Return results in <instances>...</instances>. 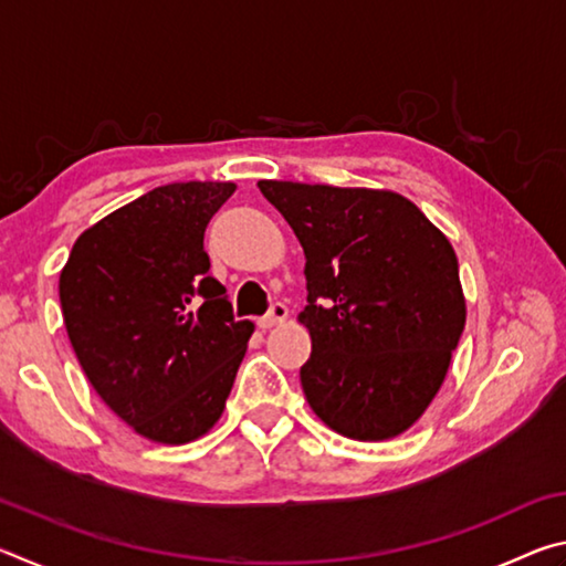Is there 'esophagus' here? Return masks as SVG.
<instances>
[{"label":"esophagus","mask_w":566,"mask_h":566,"mask_svg":"<svg viewBox=\"0 0 566 566\" xmlns=\"http://www.w3.org/2000/svg\"><path fill=\"white\" fill-rule=\"evenodd\" d=\"M286 306L284 304H272V310H270V314H264L262 319H256V327L260 329H272V327H276V324H282L284 319H286Z\"/></svg>","instance_id":"1"}]
</instances>
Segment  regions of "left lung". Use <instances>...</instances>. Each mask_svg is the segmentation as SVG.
I'll return each mask as SVG.
<instances>
[{
  "instance_id": "1",
  "label": "left lung",
  "mask_w": 566,
  "mask_h": 566,
  "mask_svg": "<svg viewBox=\"0 0 566 566\" xmlns=\"http://www.w3.org/2000/svg\"><path fill=\"white\" fill-rule=\"evenodd\" d=\"M304 249L314 415L342 437L385 442L415 424L447 377L467 322L457 254L389 189L256 181Z\"/></svg>"
}]
</instances>
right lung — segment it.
Instances as JSON below:
<instances>
[{
    "instance_id": "right-lung-1",
    "label": "right lung",
    "mask_w": 566,
    "mask_h": 566,
    "mask_svg": "<svg viewBox=\"0 0 566 566\" xmlns=\"http://www.w3.org/2000/svg\"><path fill=\"white\" fill-rule=\"evenodd\" d=\"M234 181H175L76 237L60 274L64 327L94 391L157 444L222 417L254 324L209 276L205 229Z\"/></svg>"
}]
</instances>
